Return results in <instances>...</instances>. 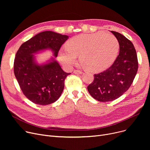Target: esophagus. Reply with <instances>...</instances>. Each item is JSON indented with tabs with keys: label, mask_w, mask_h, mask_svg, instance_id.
Masks as SVG:
<instances>
[{
	"label": "esophagus",
	"mask_w": 150,
	"mask_h": 150,
	"mask_svg": "<svg viewBox=\"0 0 150 150\" xmlns=\"http://www.w3.org/2000/svg\"><path fill=\"white\" fill-rule=\"evenodd\" d=\"M74 73L75 74H83V72H81V71L78 70H75L74 71Z\"/></svg>",
	"instance_id": "1"
}]
</instances>
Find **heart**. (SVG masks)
<instances>
[{
    "instance_id": "b5f03b06",
    "label": "heart",
    "mask_w": 150,
    "mask_h": 150,
    "mask_svg": "<svg viewBox=\"0 0 150 150\" xmlns=\"http://www.w3.org/2000/svg\"><path fill=\"white\" fill-rule=\"evenodd\" d=\"M119 50V42L112 35L98 32L81 34L70 39L66 49H61L58 59L67 68H70L79 55L84 68L91 72H101L115 61Z\"/></svg>"
}]
</instances>
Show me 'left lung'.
Returning <instances> with one entry per match:
<instances>
[{"instance_id":"1","label":"left lung","mask_w":150,"mask_h":150,"mask_svg":"<svg viewBox=\"0 0 150 150\" xmlns=\"http://www.w3.org/2000/svg\"><path fill=\"white\" fill-rule=\"evenodd\" d=\"M119 42L120 51L112 65L94 75L88 86L90 95L99 101H111L122 96L131 86L138 69V60L132 43L122 34L111 31Z\"/></svg>"}]
</instances>
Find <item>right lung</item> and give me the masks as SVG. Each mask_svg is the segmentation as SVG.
Wrapping results in <instances>:
<instances>
[{"label": "right lung", "instance_id": "obj_1", "mask_svg": "<svg viewBox=\"0 0 150 150\" xmlns=\"http://www.w3.org/2000/svg\"><path fill=\"white\" fill-rule=\"evenodd\" d=\"M68 38L67 35L45 31L23 43L18 50L14 62V75L23 93L33 103L47 105L56 101L64 89L66 78L70 74L61 69L54 58L38 65L34 54L50 49L56 58Z\"/></svg>", "mask_w": 150, "mask_h": 150}]
</instances>
